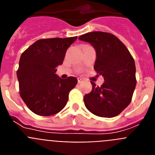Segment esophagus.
<instances>
[{
  "instance_id": "34e87169",
  "label": "esophagus",
  "mask_w": 155,
  "mask_h": 155,
  "mask_svg": "<svg viewBox=\"0 0 155 155\" xmlns=\"http://www.w3.org/2000/svg\"><path fill=\"white\" fill-rule=\"evenodd\" d=\"M78 83L80 84V83H81V82L83 81V79H82V78H78Z\"/></svg>"
}]
</instances>
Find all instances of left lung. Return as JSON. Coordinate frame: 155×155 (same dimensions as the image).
<instances>
[{"mask_svg":"<svg viewBox=\"0 0 155 155\" xmlns=\"http://www.w3.org/2000/svg\"><path fill=\"white\" fill-rule=\"evenodd\" d=\"M78 39L94 47L96 52L94 69L105 81L101 87L91 82L92 90L84 97L86 108L100 117L118 116L130 103L136 87L134 58L125 45L113 34L92 31Z\"/></svg>","mask_w":155,"mask_h":155,"instance_id":"obj_1","label":"left lung"}]
</instances>
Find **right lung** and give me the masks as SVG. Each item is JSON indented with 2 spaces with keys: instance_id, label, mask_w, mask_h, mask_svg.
<instances>
[{
  "instance_id": "1",
  "label": "right lung",
  "mask_w": 155,
  "mask_h": 155,
  "mask_svg": "<svg viewBox=\"0 0 155 155\" xmlns=\"http://www.w3.org/2000/svg\"><path fill=\"white\" fill-rule=\"evenodd\" d=\"M78 37L39 39L22 53L17 78L20 96L28 109L39 116L57 114L65 107L68 95L78 83L74 77L56 74L68 48Z\"/></svg>"
}]
</instances>
